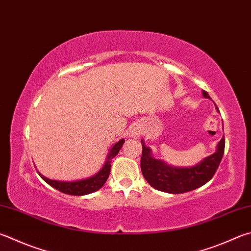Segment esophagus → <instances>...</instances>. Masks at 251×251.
<instances>
[{
  "label": "esophagus",
  "instance_id": "obj_1",
  "mask_svg": "<svg viewBox=\"0 0 251 251\" xmlns=\"http://www.w3.org/2000/svg\"><path fill=\"white\" fill-rule=\"evenodd\" d=\"M133 133H134V136H139V135H140V131L137 130V129H135V130L133 131Z\"/></svg>",
  "mask_w": 251,
  "mask_h": 251
}]
</instances>
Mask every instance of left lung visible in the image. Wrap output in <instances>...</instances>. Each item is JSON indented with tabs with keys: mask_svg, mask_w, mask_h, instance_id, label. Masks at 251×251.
<instances>
[{
	"mask_svg": "<svg viewBox=\"0 0 251 251\" xmlns=\"http://www.w3.org/2000/svg\"><path fill=\"white\" fill-rule=\"evenodd\" d=\"M203 97L208 98L206 91H203ZM141 172L148 183L156 190L166 193L180 194L192 191L204 185L215 175L222 161L225 150V138L223 137L217 145L216 151L203 159L199 165L191 168H175L166 165L161 160L151 157L150 149L146 147L141 140Z\"/></svg>",
	"mask_w": 251,
	"mask_h": 251,
	"instance_id": "left-lung-1",
	"label": "left lung"
}]
</instances>
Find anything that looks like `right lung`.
<instances>
[{
  "instance_id": "right-lung-1",
  "label": "right lung",
  "mask_w": 251,
  "mask_h": 251,
  "mask_svg": "<svg viewBox=\"0 0 251 251\" xmlns=\"http://www.w3.org/2000/svg\"><path fill=\"white\" fill-rule=\"evenodd\" d=\"M125 143V139H121L118 143L113 146L110 153L107 156V160L105 165L100 170L97 175L88 177V179L80 180V181H75V182H62V181H56V180H50L47 179L46 176H42L39 173V176L43 177L44 181H46L49 185H51L58 191H60L62 193L69 194V195H85L93 193L95 191H98L102 188L105 183L108 176H110L111 172V162L112 159L116 156L122 148L123 144Z\"/></svg>"
}]
</instances>
